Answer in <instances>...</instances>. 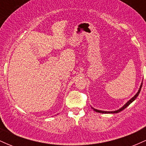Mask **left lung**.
I'll return each mask as SVG.
<instances>
[{"label": "left lung", "instance_id": "left-lung-1", "mask_svg": "<svg viewBox=\"0 0 146 146\" xmlns=\"http://www.w3.org/2000/svg\"><path fill=\"white\" fill-rule=\"evenodd\" d=\"M142 84H143V82H142V83H141V84L139 89V91L137 92V94L135 95V96L133 97V98L130 99V100H129V101H128V102H127V103L125 104L124 106H123V107H121V108H120V109H119V110H115V111H102V110H99L95 109V108H93V107H92V108H93V109L94 110L95 112H97V113H119V112L122 111V110H123V109H125V108H126L127 106H128L130 105V104H131L132 102L135 101V99H136V98H137V96H138L139 94V93H140V91H141V87H142Z\"/></svg>", "mask_w": 146, "mask_h": 146}]
</instances>
